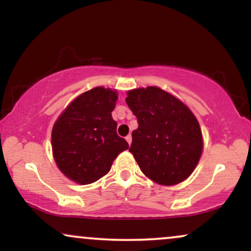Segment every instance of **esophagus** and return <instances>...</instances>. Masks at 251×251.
Returning a JSON list of instances; mask_svg holds the SVG:
<instances>
[{"label":"esophagus","instance_id":"esophagus-1","mask_svg":"<svg viewBox=\"0 0 251 251\" xmlns=\"http://www.w3.org/2000/svg\"><path fill=\"white\" fill-rule=\"evenodd\" d=\"M126 142H127L128 143V145H131V143H132V137H131V135H127V137H126Z\"/></svg>","mask_w":251,"mask_h":251}]
</instances>
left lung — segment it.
I'll return each instance as SVG.
<instances>
[{
  "label": "left lung",
  "mask_w": 251,
  "mask_h": 251,
  "mask_svg": "<svg viewBox=\"0 0 251 251\" xmlns=\"http://www.w3.org/2000/svg\"><path fill=\"white\" fill-rule=\"evenodd\" d=\"M126 103L138 119L129 152L143 174L165 186L185 180L203 151L201 129L191 109L155 86L131 89Z\"/></svg>",
  "instance_id": "8db88e82"
}]
</instances>
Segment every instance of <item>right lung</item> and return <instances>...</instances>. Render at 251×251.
<instances>
[{
	"instance_id": "1",
	"label": "right lung",
	"mask_w": 251,
	"mask_h": 251,
	"mask_svg": "<svg viewBox=\"0 0 251 251\" xmlns=\"http://www.w3.org/2000/svg\"><path fill=\"white\" fill-rule=\"evenodd\" d=\"M117 100L116 89L94 87L76 97L54 123V160L66 177L80 185L107 175L118 154L128 149L112 118Z\"/></svg>"
}]
</instances>
